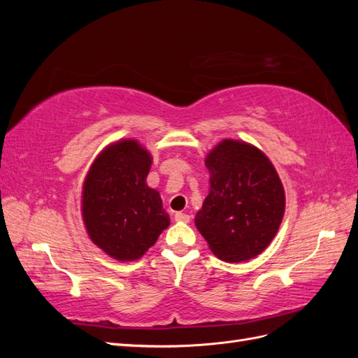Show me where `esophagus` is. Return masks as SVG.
<instances>
[{"instance_id": "34e87169", "label": "esophagus", "mask_w": 358, "mask_h": 358, "mask_svg": "<svg viewBox=\"0 0 358 358\" xmlns=\"http://www.w3.org/2000/svg\"><path fill=\"white\" fill-rule=\"evenodd\" d=\"M189 220H191V216L187 215V213H183V212H178L175 215V221L176 222H189Z\"/></svg>"}]
</instances>
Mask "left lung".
<instances>
[{"instance_id":"left-lung-1","label":"left lung","mask_w":358,"mask_h":358,"mask_svg":"<svg viewBox=\"0 0 358 358\" xmlns=\"http://www.w3.org/2000/svg\"><path fill=\"white\" fill-rule=\"evenodd\" d=\"M210 188L196 227L224 262H246L273 241L285 212L278 171L258 148L225 138L206 157Z\"/></svg>"}]
</instances>
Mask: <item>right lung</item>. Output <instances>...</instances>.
I'll list each match as a JSON object with an SVG mask.
<instances>
[{"label": "right lung", "instance_id": "right-lung-1", "mask_svg": "<svg viewBox=\"0 0 358 358\" xmlns=\"http://www.w3.org/2000/svg\"><path fill=\"white\" fill-rule=\"evenodd\" d=\"M152 157L137 140H119L95 158L82 189V218L92 243L117 262L143 257L170 225L159 192L148 187Z\"/></svg>", "mask_w": 358, "mask_h": 358}]
</instances>
